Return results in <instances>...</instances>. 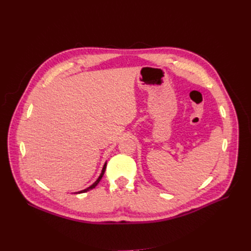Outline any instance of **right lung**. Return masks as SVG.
<instances>
[{
  "label": "right lung",
  "instance_id": "add662e5",
  "mask_svg": "<svg viewBox=\"0 0 251 251\" xmlns=\"http://www.w3.org/2000/svg\"><path fill=\"white\" fill-rule=\"evenodd\" d=\"M105 170H106V163L104 164V166H103V170H102V173H101V175H100V176L98 177V180L95 182L91 187H89L88 189H85V190H82V191H80V192H78V193H85V192H87V191H89L90 189H93V188H95L96 187L98 184H99V182L101 181V178H102V176H103V175H104V173H105Z\"/></svg>",
  "mask_w": 251,
  "mask_h": 251
}]
</instances>
